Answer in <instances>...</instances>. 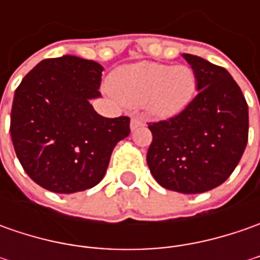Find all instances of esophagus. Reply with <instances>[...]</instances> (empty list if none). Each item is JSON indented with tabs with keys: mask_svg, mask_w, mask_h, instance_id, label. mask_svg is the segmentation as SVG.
I'll list each match as a JSON object with an SVG mask.
<instances>
[{
	"mask_svg": "<svg viewBox=\"0 0 260 260\" xmlns=\"http://www.w3.org/2000/svg\"><path fill=\"white\" fill-rule=\"evenodd\" d=\"M142 125H145V121H143L140 117H133V118H132V121H130V128H132V130H136V128H139V127H142Z\"/></svg>",
	"mask_w": 260,
	"mask_h": 260,
	"instance_id": "34e87169",
	"label": "esophagus"
}]
</instances>
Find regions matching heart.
I'll use <instances>...</instances> for the list:
<instances>
[{
  "instance_id": "heart-1",
  "label": "heart",
  "mask_w": 260,
  "mask_h": 260,
  "mask_svg": "<svg viewBox=\"0 0 260 260\" xmlns=\"http://www.w3.org/2000/svg\"><path fill=\"white\" fill-rule=\"evenodd\" d=\"M197 86L194 69L188 65H164L137 62L115 69L108 88L121 103L143 105L157 118H169L182 113L191 103Z\"/></svg>"
}]
</instances>
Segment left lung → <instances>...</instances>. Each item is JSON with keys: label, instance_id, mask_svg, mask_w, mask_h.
I'll list each match as a JSON object with an SVG mask.
<instances>
[{"label": "left lung", "instance_id": "8db88e82", "mask_svg": "<svg viewBox=\"0 0 260 260\" xmlns=\"http://www.w3.org/2000/svg\"><path fill=\"white\" fill-rule=\"evenodd\" d=\"M194 69L198 94L182 113L149 123L147 165L157 184L182 194L221 185L245 152L249 110L240 86L221 66L182 55Z\"/></svg>", "mask_w": 260, "mask_h": 260}]
</instances>
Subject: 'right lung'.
Masks as SVG:
<instances>
[{
  "instance_id": "obj_1",
  "label": "right lung",
  "mask_w": 260,
  "mask_h": 260,
  "mask_svg": "<svg viewBox=\"0 0 260 260\" xmlns=\"http://www.w3.org/2000/svg\"><path fill=\"white\" fill-rule=\"evenodd\" d=\"M103 66L78 56L45 59L17 86L10 133L15 155L36 184L57 194L101 182L115 145L130 135V118L100 115Z\"/></svg>"
}]
</instances>
